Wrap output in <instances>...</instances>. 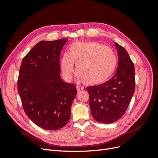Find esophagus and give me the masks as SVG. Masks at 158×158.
<instances>
[{
	"mask_svg": "<svg viewBox=\"0 0 158 158\" xmlns=\"http://www.w3.org/2000/svg\"><path fill=\"white\" fill-rule=\"evenodd\" d=\"M83 89H84L83 87H81V86H80V85H77V86H76V89H77L78 91H80Z\"/></svg>",
	"mask_w": 158,
	"mask_h": 158,
	"instance_id": "1",
	"label": "esophagus"
}]
</instances>
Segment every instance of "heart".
Listing matches in <instances>:
<instances>
[{
  "label": "heart",
  "mask_w": 158,
  "mask_h": 158,
  "mask_svg": "<svg viewBox=\"0 0 158 158\" xmlns=\"http://www.w3.org/2000/svg\"><path fill=\"white\" fill-rule=\"evenodd\" d=\"M74 64L78 78L89 85H98L107 81L117 67L114 51L95 41L74 43L60 59L62 74L66 80L73 78Z\"/></svg>",
  "instance_id": "1"
}]
</instances>
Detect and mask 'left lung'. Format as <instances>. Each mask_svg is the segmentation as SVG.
I'll use <instances>...</instances> for the list:
<instances>
[{
    "label": "left lung",
    "mask_w": 158,
    "mask_h": 158,
    "mask_svg": "<svg viewBox=\"0 0 158 158\" xmlns=\"http://www.w3.org/2000/svg\"><path fill=\"white\" fill-rule=\"evenodd\" d=\"M114 45L118 58L115 74L105 83L85 88L92 117L106 124L123 117L135 90V66L125 49L117 43Z\"/></svg>",
    "instance_id": "1"
}]
</instances>
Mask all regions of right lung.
<instances>
[{"instance_id": "add662e5", "label": "right lung", "mask_w": 158, "mask_h": 158, "mask_svg": "<svg viewBox=\"0 0 158 158\" xmlns=\"http://www.w3.org/2000/svg\"><path fill=\"white\" fill-rule=\"evenodd\" d=\"M67 39L41 41L23 59L18 91L27 116L45 130L56 131L69 121L77 94L74 84L62 80L60 54Z\"/></svg>"}]
</instances>
